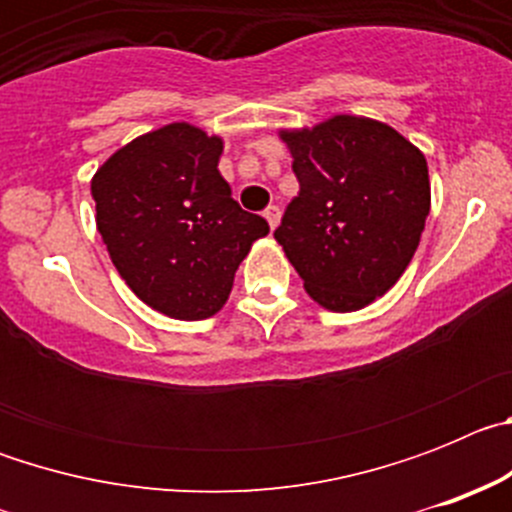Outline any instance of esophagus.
Wrapping results in <instances>:
<instances>
[{"instance_id":"34e87169","label":"esophagus","mask_w":512,"mask_h":512,"mask_svg":"<svg viewBox=\"0 0 512 512\" xmlns=\"http://www.w3.org/2000/svg\"><path fill=\"white\" fill-rule=\"evenodd\" d=\"M264 217H266V223H269V228L274 230L279 225V217H282V212H279L277 205H269L264 210Z\"/></svg>"}]
</instances>
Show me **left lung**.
<instances>
[{"instance_id":"left-lung-1","label":"left lung","mask_w":512,"mask_h":512,"mask_svg":"<svg viewBox=\"0 0 512 512\" xmlns=\"http://www.w3.org/2000/svg\"><path fill=\"white\" fill-rule=\"evenodd\" d=\"M300 194L274 238L333 312H354L390 292L408 269L431 182L425 156L387 122L336 115L312 128L279 130Z\"/></svg>"}]
</instances>
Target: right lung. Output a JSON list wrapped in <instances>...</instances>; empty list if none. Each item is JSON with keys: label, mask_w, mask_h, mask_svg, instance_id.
Segmentation results:
<instances>
[{"label": "right lung", "mask_w": 512, "mask_h": 512, "mask_svg": "<svg viewBox=\"0 0 512 512\" xmlns=\"http://www.w3.org/2000/svg\"><path fill=\"white\" fill-rule=\"evenodd\" d=\"M223 138L171 122L130 140L92 179L97 230L138 300L176 320H205L228 302L235 271L264 217L230 197Z\"/></svg>", "instance_id": "add662e5"}]
</instances>
